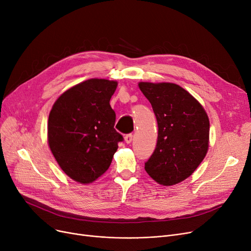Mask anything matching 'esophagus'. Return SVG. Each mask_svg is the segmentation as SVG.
<instances>
[{"instance_id": "esophagus-1", "label": "esophagus", "mask_w": 251, "mask_h": 251, "mask_svg": "<svg viewBox=\"0 0 251 251\" xmlns=\"http://www.w3.org/2000/svg\"><path fill=\"white\" fill-rule=\"evenodd\" d=\"M124 139H125V142L126 143H130L131 141H132V139H133V135L132 134H126L125 136H124Z\"/></svg>"}]
</instances>
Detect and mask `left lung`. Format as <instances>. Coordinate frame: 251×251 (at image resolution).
<instances>
[{
	"label": "left lung",
	"instance_id": "1",
	"mask_svg": "<svg viewBox=\"0 0 251 251\" xmlns=\"http://www.w3.org/2000/svg\"><path fill=\"white\" fill-rule=\"evenodd\" d=\"M156 118V147L144 164L147 173L159 184L171 186L188 178L207 152L209 121L188 91L174 83L138 84Z\"/></svg>",
	"mask_w": 251,
	"mask_h": 251
}]
</instances>
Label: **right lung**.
Returning <instances> with one entry per match:
<instances>
[{
  "instance_id": "obj_1",
  "label": "right lung",
  "mask_w": 251,
  "mask_h": 251,
  "mask_svg": "<svg viewBox=\"0 0 251 251\" xmlns=\"http://www.w3.org/2000/svg\"><path fill=\"white\" fill-rule=\"evenodd\" d=\"M116 81L89 79L56 100L49 116L48 140L56 161L71 179L88 184L112 163L123 136L114 128L110 100Z\"/></svg>"
}]
</instances>
